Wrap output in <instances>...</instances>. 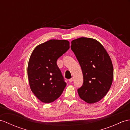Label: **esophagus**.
I'll return each mask as SVG.
<instances>
[{
	"label": "esophagus",
	"instance_id": "esophagus-1",
	"mask_svg": "<svg viewBox=\"0 0 130 130\" xmlns=\"http://www.w3.org/2000/svg\"><path fill=\"white\" fill-rule=\"evenodd\" d=\"M73 80V78L69 79V82H72Z\"/></svg>",
	"mask_w": 130,
	"mask_h": 130
}]
</instances>
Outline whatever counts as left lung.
Returning a JSON list of instances; mask_svg holds the SVG:
<instances>
[{"label": "left lung", "mask_w": 130, "mask_h": 130, "mask_svg": "<svg viewBox=\"0 0 130 130\" xmlns=\"http://www.w3.org/2000/svg\"><path fill=\"white\" fill-rule=\"evenodd\" d=\"M71 50L79 63L83 75L79 96L89 104L103 99L111 86L113 66L103 46L96 40L80 37L73 40Z\"/></svg>", "instance_id": "8db88e82"}]
</instances>
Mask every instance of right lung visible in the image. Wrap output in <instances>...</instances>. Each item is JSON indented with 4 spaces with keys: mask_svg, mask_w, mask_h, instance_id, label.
Returning a JSON list of instances; mask_svg holds the SVG:
<instances>
[{
    "mask_svg": "<svg viewBox=\"0 0 130 130\" xmlns=\"http://www.w3.org/2000/svg\"><path fill=\"white\" fill-rule=\"evenodd\" d=\"M69 48L67 40H50L34 50L28 63V79L31 91L41 102H54L64 90L67 84L57 61Z\"/></svg>",
    "mask_w": 130,
    "mask_h": 130,
    "instance_id": "1",
    "label": "right lung"
}]
</instances>
